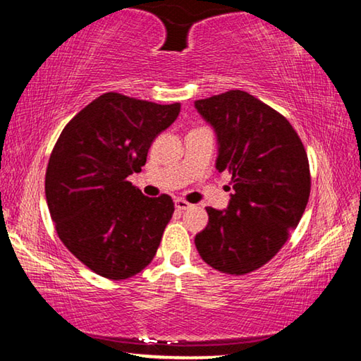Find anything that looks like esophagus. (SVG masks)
Returning <instances> with one entry per match:
<instances>
[{
  "mask_svg": "<svg viewBox=\"0 0 361 361\" xmlns=\"http://www.w3.org/2000/svg\"><path fill=\"white\" fill-rule=\"evenodd\" d=\"M175 207H176V210H180V212H185V210H188V209H191V204L189 202H186L185 199H176L175 200Z\"/></svg>",
  "mask_w": 361,
  "mask_h": 361,
  "instance_id": "obj_1",
  "label": "esophagus"
}]
</instances>
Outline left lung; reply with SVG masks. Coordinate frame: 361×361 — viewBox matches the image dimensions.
<instances>
[{"instance_id": "1", "label": "left lung", "mask_w": 361, "mask_h": 361, "mask_svg": "<svg viewBox=\"0 0 361 361\" xmlns=\"http://www.w3.org/2000/svg\"><path fill=\"white\" fill-rule=\"evenodd\" d=\"M218 137L216 169L228 170L234 194L226 210L207 207L209 224L195 235L207 264L245 276L288 240L310 195L309 159L285 116L243 90L195 100Z\"/></svg>"}]
</instances>
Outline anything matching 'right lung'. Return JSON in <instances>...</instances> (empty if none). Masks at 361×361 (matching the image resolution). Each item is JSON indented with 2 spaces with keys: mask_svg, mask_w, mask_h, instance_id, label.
<instances>
[{
  "mask_svg": "<svg viewBox=\"0 0 361 361\" xmlns=\"http://www.w3.org/2000/svg\"><path fill=\"white\" fill-rule=\"evenodd\" d=\"M180 103L106 92L60 133L46 170V200L59 239L99 276L124 280L154 258L175 212L170 195L146 197L127 181L178 118Z\"/></svg>",
  "mask_w": 361,
  "mask_h": 361,
  "instance_id": "1",
  "label": "right lung"
}]
</instances>
